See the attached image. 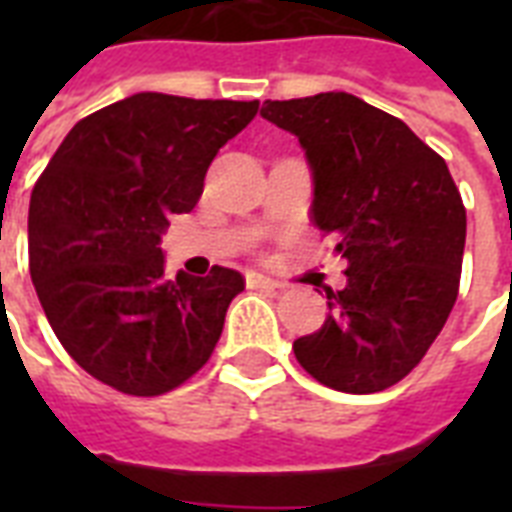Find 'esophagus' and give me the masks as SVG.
<instances>
[{
  "label": "esophagus",
  "mask_w": 512,
  "mask_h": 512,
  "mask_svg": "<svg viewBox=\"0 0 512 512\" xmlns=\"http://www.w3.org/2000/svg\"><path fill=\"white\" fill-rule=\"evenodd\" d=\"M247 284L249 287H260V289H281L284 284L271 276H263V273H247Z\"/></svg>",
  "instance_id": "esophagus-1"
}]
</instances>
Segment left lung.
I'll use <instances>...</instances> for the list:
<instances>
[{
    "instance_id": "8db88e82",
    "label": "left lung",
    "mask_w": 512,
    "mask_h": 512,
    "mask_svg": "<svg viewBox=\"0 0 512 512\" xmlns=\"http://www.w3.org/2000/svg\"><path fill=\"white\" fill-rule=\"evenodd\" d=\"M313 177L311 217L348 260L327 321L295 340L305 372L342 393H377L428 353L457 300L465 207L449 167L401 119L348 92L265 100Z\"/></svg>"
}]
</instances>
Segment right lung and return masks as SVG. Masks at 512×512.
I'll return each mask as SVG.
<instances>
[{"label":"right lung","instance_id":"obj_1","mask_svg":"<svg viewBox=\"0 0 512 512\" xmlns=\"http://www.w3.org/2000/svg\"><path fill=\"white\" fill-rule=\"evenodd\" d=\"M257 100L138 92L76 122L28 207L36 297L68 356L130 396H162L207 364L244 276H164L162 236L196 207L217 151Z\"/></svg>","mask_w":512,"mask_h":512}]
</instances>
